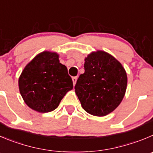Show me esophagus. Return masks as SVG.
<instances>
[{
    "label": "esophagus",
    "mask_w": 153,
    "mask_h": 153,
    "mask_svg": "<svg viewBox=\"0 0 153 153\" xmlns=\"http://www.w3.org/2000/svg\"><path fill=\"white\" fill-rule=\"evenodd\" d=\"M72 80H73V82H74V85L76 84V80H77V76H74V77H72Z\"/></svg>",
    "instance_id": "obj_1"
}]
</instances>
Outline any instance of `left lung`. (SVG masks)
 Instances as JSON below:
<instances>
[{
	"label": "left lung",
	"mask_w": 153,
	"mask_h": 153,
	"mask_svg": "<svg viewBox=\"0 0 153 153\" xmlns=\"http://www.w3.org/2000/svg\"><path fill=\"white\" fill-rule=\"evenodd\" d=\"M84 68L74 87L76 94L87 113L106 116L124 97L128 81L126 71L120 62L103 51L89 54Z\"/></svg>",
	"instance_id": "8db88e82"
}]
</instances>
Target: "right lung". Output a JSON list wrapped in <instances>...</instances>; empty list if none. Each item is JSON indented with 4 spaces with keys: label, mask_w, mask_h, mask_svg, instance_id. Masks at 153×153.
Here are the masks:
<instances>
[{
    "label": "right lung",
    "mask_w": 153,
    "mask_h": 153,
    "mask_svg": "<svg viewBox=\"0 0 153 153\" xmlns=\"http://www.w3.org/2000/svg\"><path fill=\"white\" fill-rule=\"evenodd\" d=\"M19 87L25 104L32 110L48 113L56 110L73 81L66 66L56 52H43L29 62L19 79Z\"/></svg>",
    "instance_id": "obj_1"
}]
</instances>
